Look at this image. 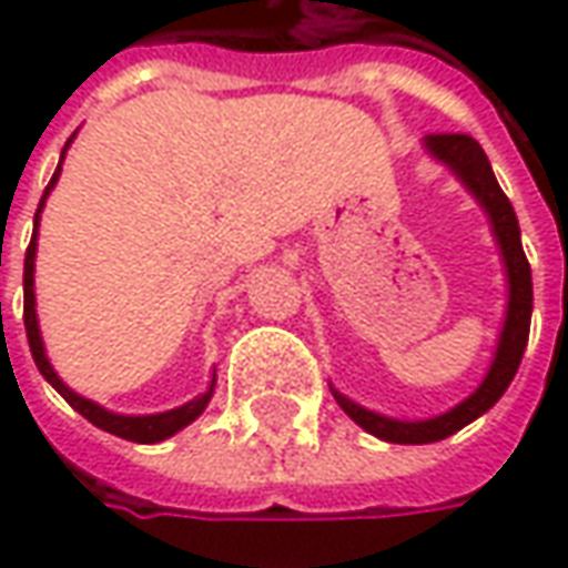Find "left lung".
Listing matches in <instances>:
<instances>
[{
  "label": "left lung",
  "instance_id": "left-lung-1",
  "mask_svg": "<svg viewBox=\"0 0 568 568\" xmlns=\"http://www.w3.org/2000/svg\"><path fill=\"white\" fill-rule=\"evenodd\" d=\"M425 146L432 150L435 159L447 162L459 174V181L469 186L475 200L485 205V212L490 215L494 237L500 243L506 277H509V306H506L504 334H500V346H497V356L490 363L488 378L469 399H463L456 409L444 413V416L428 418V422H397V418L368 413V409L356 406L353 399H346L344 394L334 390V399L341 403L346 416L356 425H363L368 435L390 440V444H435V440L456 435L459 428H466L478 416H485L490 406L504 397L509 382L516 378L525 344H528V328H531V265L525 258L523 237H519V219H516L513 203L506 200V193L490 171L488 155L469 133H428Z\"/></svg>",
  "mask_w": 568,
  "mask_h": 568
}]
</instances>
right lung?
Here are the masks:
<instances>
[{
	"instance_id": "right-lung-1",
	"label": "right lung",
	"mask_w": 568,
	"mask_h": 568,
	"mask_svg": "<svg viewBox=\"0 0 568 568\" xmlns=\"http://www.w3.org/2000/svg\"><path fill=\"white\" fill-rule=\"evenodd\" d=\"M55 178H59V169H55V174H52V181H49V186H45V193L52 190ZM45 193H43V200H40V209H43L45 203ZM40 209H37V219H33V222H40ZM33 256H37V234L30 237V246H27V256H24L27 344H30V353H33V363H37V368H40V375H43L45 382L52 384V387L68 399V406H71V409H78L80 416L87 418V422H93V425L102 428V432H109V435H115V437H124V440H136V444H155V440H165V437H171L174 432L186 428L193 418L203 413L205 403H209V397H212V387L205 390L203 397L190 399V403L178 406V409H171V413H159V416H115V413H105V409L97 406V403L78 397L68 384H62V378L52 372V365H49V359H45L43 341H40V328H37V310H33Z\"/></svg>"
}]
</instances>
